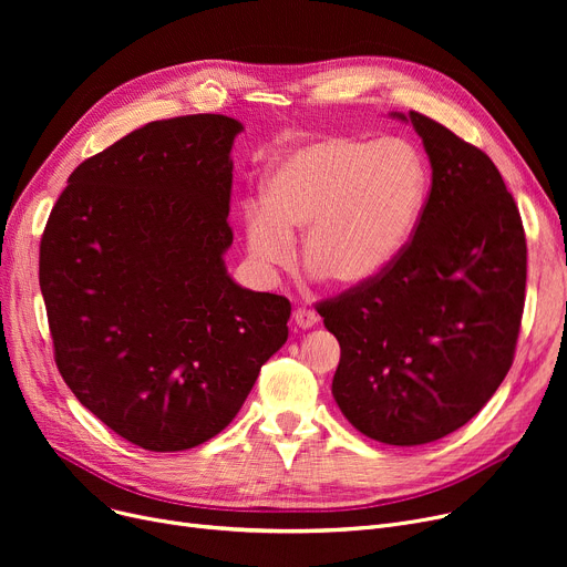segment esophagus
Wrapping results in <instances>:
<instances>
[{
  "label": "esophagus",
  "instance_id": "esophagus-1",
  "mask_svg": "<svg viewBox=\"0 0 567 567\" xmlns=\"http://www.w3.org/2000/svg\"><path fill=\"white\" fill-rule=\"evenodd\" d=\"M291 319H293V326H299V329H303V331L312 329V326H317V321H319L317 312L308 310V308H296Z\"/></svg>",
  "mask_w": 567,
  "mask_h": 567
}]
</instances>
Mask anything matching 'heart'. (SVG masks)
<instances>
[{"instance_id":"1","label":"heart","mask_w":567,"mask_h":567,"mask_svg":"<svg viewBox=\"0 0 567 567\" xmlns=\"http://www.w3.org/2000/svg\"><path fill=\"white\" fill-rule=\"evenodd\" d=\"M425 188L423 158L404 140H310L266 174L261 202L244 204L248 255L264 271L289 266L291 231H303L308 268L338 287L365 285L404 252Z\"/></svg>"}]
</instances>
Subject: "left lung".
Here are the masks:
<instances>
[{
  "mask_svg": "<svg viewBox=\"0 0 567 567\" xmlns=\"http://www.w3.org/2000/svg\"><path fill=\"white\" fill-rule=\"evenodd\" d=\"M432 188L379 278L319 303L340 342L333 398L361 434L421 445L466 425L508 374L526 289L517 204L487 154L419 112Z\"/></svg>",
  "mask_w": 567,
  "mask_h": 567,
  "instance_id": "left-lung-1",
  "label": "left lung"
}]
</instances>
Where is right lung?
Segmentation results:
<instances>
[{"label": "right lung", "instance_id": "right-lung-1", "mask_svg": "<svg viewBox=\"0 0 567 567\" xmlns=\"http://www.w3.org/2000/svg\"><path fill=\"white\" fill-rule=\"evenodd\" d=\"M244 124H146L69 176L39 280L59 372L112 432L154 453L223 432L287 342L285 296L231 280V144Z\"/></svg>", "mask_w": 567, "mask_h": 567}]
</instances>
